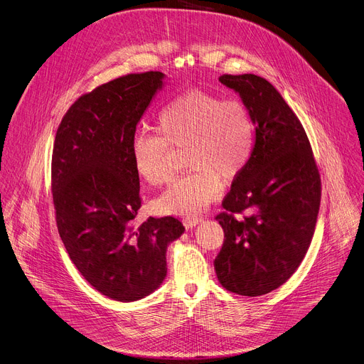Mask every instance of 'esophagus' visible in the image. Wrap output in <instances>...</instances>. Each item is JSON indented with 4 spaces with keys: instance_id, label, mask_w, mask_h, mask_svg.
<instances>
[{
    "instance_id": "1",
    "label": "esophagus",
    "mask_w": 364,
    "mask_h": 364,
    "mask_svg": "<svg viewBox=\"0 0 364 364\" xmlns=\"http://www.w3.org/2000/svg\"><path fill=\"white\" fill-rule=\"evenodd\" d=\"M202 219L200 218H194V216H187V218H184L183 219V223H184V226L188 229V228H193V226H196L197 223H199Z\"/></svg>"
}]
</instances>
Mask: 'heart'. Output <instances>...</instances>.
Segmentation results:
<instances>
[{
	"instance_id": "obj_1",
	"label": "heart",
	"mask_w": 364,
	"mask_h": 364,
	"mask_svg": "<svg viewBox=\"0 0 364 364\" xmlns=\"http://www.w3.org/2000/svg\"><path fill=\"white\" fill-rule=\"evenodd\" d=\"M158 132H139L132 142L135 168L152 186L171 177V148L187 149L193 170L173 181L155 203L164 215L197 216L216 202L222 180H235L255 148V124L240 100H223L205 91H187L170 100L156 114Z\"/></svg>"
}]
</instances>
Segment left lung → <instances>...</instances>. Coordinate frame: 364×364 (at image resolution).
<instances>
[{"label": "left lung", "instance_id": "obj_1", "mask_svg": "<svg viewBox=\"0 0 364 364\" xmlns=\"http://www.w3.org/2000/svg\"><path fill=\"white\" fill-rule=\"evenodd\" d=\"M219 81L250 109L255 148L216 216L225 240L215 272L226 290L261 296L301 266L315 232L321 177L301 120L267 80L225 74Z\"/></svg>", "mask_w": 364, "mask_h": 364}]
</instances>
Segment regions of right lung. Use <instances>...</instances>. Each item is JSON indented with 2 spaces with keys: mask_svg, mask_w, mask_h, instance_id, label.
I'll return each mask as SVG.
<instances>
[{
  "mask_svg": "<svg viewBox=\"0 0 364 364\" xmlns=\"http://www.w3.org/2000/svg\"><path fill=\"white\" fill-rule=\"evenodd\" d=\"M164 74H127L82 94L56 130L52 196L70 258L102 294L134 302L167 276V247L183 232L173 218L135 226L141 208L132 142Z\"/></svg>",
  "mask_w": 364,
  "mask_h": 364,
  "instance_id": "right-lung-1",
  "label": "right lung"
}]
</instances>
